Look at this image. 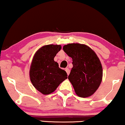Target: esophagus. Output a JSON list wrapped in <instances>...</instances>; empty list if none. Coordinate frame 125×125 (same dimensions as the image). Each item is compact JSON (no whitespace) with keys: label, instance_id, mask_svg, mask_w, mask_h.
I'll return each instance as SVG.
<instances>
[{"label":"esophagus","instance_id":"esophagus-1","mask_svg":"<svg viewBox=\"0 0 125 125\" xmlns=\"http://www.w3.org/2000/svg\"><path fill=\"white\" fill-rule=\"evenodd\" d=\"M65 71L66 72L67 74L69 75V73H70V70H69V69L68 68H66V69H65Z\"/></svg>","mask_w":125,"mask_h":125}]
</instances>
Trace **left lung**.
<instances>
[{
    "mask_svg": "<svg viewBox=\"0 0 125 125\" xmlns=\"http://www.w3.org/2000/svg\"><path fill=\"white\" fill-rule=\"evenodd\" d=\"M72 58V67L68 79L75 93L80 97L91 96L97 91L103 79V67L95 52L84 44L69 43L63 47Z\"/></svg>",
    "mask_w": 125,
    "mask_h": 125,
    "instance_id": "left-lung-1",
    "label": "left lung"
}]
</instances>
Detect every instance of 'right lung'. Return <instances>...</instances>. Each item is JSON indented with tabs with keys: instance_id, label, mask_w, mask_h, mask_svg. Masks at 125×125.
<instances>
[{
	"instance_id": "1",
	"label": "right lung",
	"mask_w": 125,
	"mask_h": 125,
	"mask_svg": "<svg viewBox=\"0 0 125 125\" xmlns=\"http://www.w3.org/2000/svg\"><path fill=\"white\" fill-rule=\"evenodd\" d=\"M60 45H47L40 48L34 54L30 69V78L33 86L43 95L55 91L67 78L66 72L59 67L54 61L61 51Z\"/></svg>"
}]
</instances>
